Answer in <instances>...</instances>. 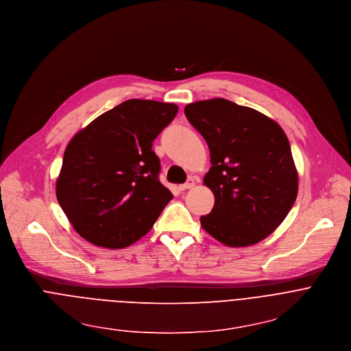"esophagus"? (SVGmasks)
<instances>
[{
  "mask_svg": "<svg viewBox=\"0 0 351 351\" xmlns=\"http://www.w3.org/2000/svg\"><path fill=\"white\" fill-rule=\"evenodd\" d=\"M193 185H195V181H193V178H189L185 184H181L180 185V189L181 191H185V189H191Z\"/></svg>",
  "mask_w": 351,
  "mask_h": 351,
  "instance_id": "1",
  "label": "esophagus"
}]
</instances>
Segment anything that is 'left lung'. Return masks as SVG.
Returning <instances> with one entry per match:
<instances>
[{
  "instance_id": "obj_1",
  "label": "left lung",
  "mask_w": 351,
  "mask_h": 351,
  "mask_svg": "<svg viewBox=\"0 0 351 351\" xmlns=\"http://www.w3.org/2000/svg\"><path fill=\"white\" fill-rule=\"evenodd\" d=\"M184 112L210 152L204 182L215 206L201 217L202 227L228 247L266 239L285 220L298 191L285 131L262 112L226 99L191 103Z\"/></svg>"
}]
</instances>
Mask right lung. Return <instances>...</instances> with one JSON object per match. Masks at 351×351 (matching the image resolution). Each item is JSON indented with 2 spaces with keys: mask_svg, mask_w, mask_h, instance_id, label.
Instances as JSON below:
<instances>
[{
  "mask_svg": "<svg viewBox=\"0 0 351 351\" xmlns=\"http://www.w3.org/2000/svg\"><path fill=\"white\" fill-rule=\"evenodd\" d=\"M177 111L171 103L131 99L71 139L56 192L77 234L99 247L124 248L152 228L173 199L152 146Z\"/></svg>",
  "mask_w": 351,
  "mask_h": 351,
  "instance_id": "add662e5",
  "label": "right lung"
}]
</instances>
